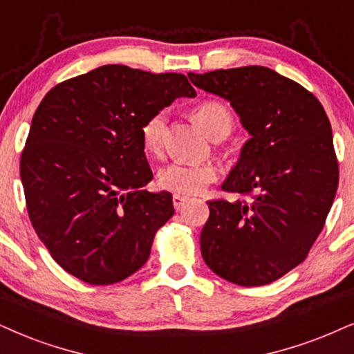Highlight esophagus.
<instances>
[{"label":"esophagus","mask_w":354,"mask_h":354,"mask_svg":"<svg viewBox=\"0 0 354 354\" xmlns=\"http://www.w3.org/2000/svg\"><path fill=\"white\" fill-rule=\"evenodd\" d=\"M186 203H187V198H185V196H180V194L173 196V205L176 210H181L185 207Z\"/></svg>","instance_id":"34e87169"}]
</instances>
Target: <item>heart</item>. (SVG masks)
<instances>
[{
	"mask_svg": "<svg viewBox=\"0 0 354 354\" xmlns=\"http://www.w3.org/2000/svg\"><path fill=\"white\" fill-rule=\"evenodd\" d=\"M198 122L207 137L212 140H222L234 129V118L223 102L204 101L192 111ZM142 145L147 155L158 156L162 153L167 137V115L163 113L151 114L140 129ZM217 168L212 163H183L173 162L158 171L156 183L165 191L180 196L199 194L205 186L217 180Z\"/></svg>",
	"mask_w": 354,
	"mask_h": 354,
	"instance_id": "obj_1",
	"label": "heart"
}]
</instances>
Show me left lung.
Segmentation results:
<instances>
[{
	"label": "left lung",
	"mask_w": 354,
	"mask_h": 354,
	"mask_svg": "<svg viewBox=\"0 0 354 354\" xmlns=\"http://www.w3.org/2000/svg\"><path fill=\"white\" fill-rule=\"evenodd\" d=\"M225 97L252 138L210 201L201 253L210 270L253 288L279 279L306 259L324 229L338 187L332 125L320 101L266 66L187 75Z\"/></svg>",
	"instance_id": "8db88e82"
}]
</instances>
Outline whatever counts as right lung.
I'll return each mask as SVG.
<instances>
[{
	"instance_id": "right-lung-1",
	"label": "right lung",
	"mask_w": 354,
	"mask_h": 354,
	"mask_svg": "<svg viewBox=\"0 0 354 354\" xmlns=\"http://www.w3.org/2000/svg\"><path fill=\"white\" fill-rule=\"evenodd\" d=\"M180 96H196L185 75L104 65L40 101L21 181L35 234L71 276L114 284L149 259L174 209L169 192L144 189L153 173L140 129Z\"/></svg>"
}]
</instances>
